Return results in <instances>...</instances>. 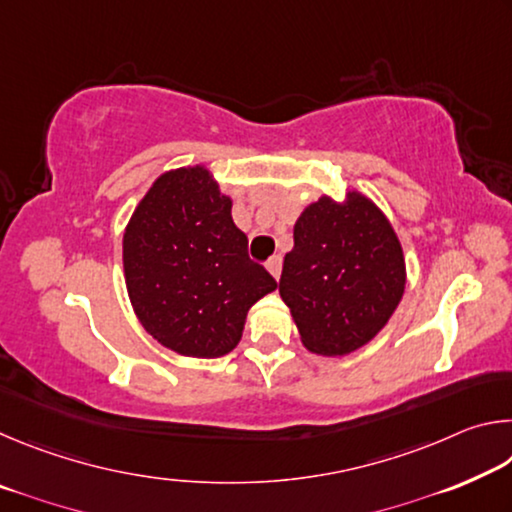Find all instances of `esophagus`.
I'll list each match as a JSON object with an SVG mask.
<instances>
[{
  "label": "esophagus",
  "mask_w": 512,
  "mask_h": 512,
  "mask_svg": "<svg viewBox=\"0 0 512 512\" xmlns=\"http://www.w3.org/2000/svg\"><path fill=\"white\" fill-rule=\"evenodd\" d=\"M266 268L268 273H271L275 280H280V273H282V257L280 255H273L271 259L266 262Z\"/></svg>",
  "instance_id": "esophagus-1"
}]
</instances>
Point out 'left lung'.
<instances>
[{
  "instance_id": "1",
  "label": "left lung",
  "mask_w": 512,
  "mask_h": 512,
  "mask_svg": "<svg viewBox=\"0 0 512 512\" xmlns=\"http://www.w3.org/2000/svg\"><path fill=\"white\" fill-rule=\"evenodd\" d=\"M406 287L400 237L381 207L348 189L300 212L280 296L311 354L345 357L386 327Z\"/></svg>"
}]
</instances>
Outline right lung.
I'll return each mask as SVG.
<instances>
[{
    "label": "right lung",
    "mask_w": 512,
    "mask_h": 512,
    "mask_svg": "<svg viewBox=\"0 0 512 512\" xmlns=\"http://www.w3.org/2000/svg\"><path fill=\"white\" fill-rule=\"evenodd\" d=\"M121 246L137 320L180 357L235 350L250 307L277 289L273 275L248 259L232 198L205 164L160 173L135 205Z\"/></svg>",
    "instance_id": "1"
}]
</instances>
